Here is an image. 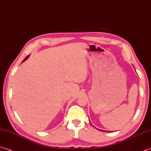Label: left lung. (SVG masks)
Here are the masks:
<instances>
[{
	"label": "left lung",
	"mask_w": 151,
	"mask_h": 151,
	"mask_svg": "<svg viewBox=\"0 0 151 151\" xmlns=\"http://www.w3.org/2000/svg\"><path fill=\"white\" fill-rule=\"evenodd\" d=\"M101 131H103V130H101ZM105 132H110V131H105Z\"/></svg>",
	"instance_id": "1"
}]
</instances>
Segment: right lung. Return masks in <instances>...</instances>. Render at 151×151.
I'll return each instance as SVG.
<instances>
[{
  "label": "right lung",
  "mask_w": 151,
  "mask_h": 151,
  "mask_svg": "<svg viewBox=\"0 0 151 151\" xmlns=\"http://www.w3.org/2000/svg\"><path fill=\"white\" fill-rule=\"evenodd\" d=\"M29 56H30V55H28V56H27L26 58H25L24 59V60H23V61H22V62H24L25 60H27V59L28 58V57H29Z\"/></svg>",
  "instance_id": "1"
}]
</instances>
